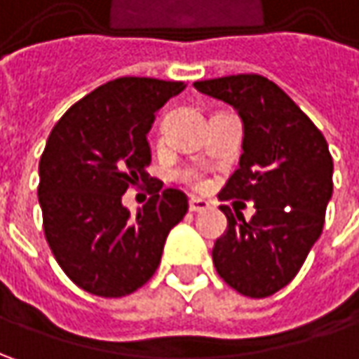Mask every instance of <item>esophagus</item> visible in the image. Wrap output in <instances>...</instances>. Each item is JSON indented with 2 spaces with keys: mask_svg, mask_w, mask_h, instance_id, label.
Segmentation results:
<instances>
[{
  "mask_svg": "<svg viewBox=\"0 0 359 359\" xmlns=\"http://www.w3.org/2000/svg\"><path fill=\"white\" fill-rule=\"evenodd\" d=\"M210 208H212V205L205 200H200V198H191V200H189V212H194V214H203V212H208Z\"/></svg>",
  "mask_w": 359,
  "mask_h": 359,
  "instance_id": "esophagus-1",
  "label": "esophagus"
}]
</instances>
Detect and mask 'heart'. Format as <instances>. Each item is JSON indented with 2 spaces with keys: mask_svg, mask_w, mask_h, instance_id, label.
I'll return each mask as SVG.
<instances>
[{
  "mask_svg": "<svg viewBox=\"0 0 359 359\" xmlns=\"http://www.w3.org/2000/svg\"><path fill=\"white\" fill-rule=\"evenodd\" d=\"M177 177H180V182H184L189 187H196V189H201L205 186V177L198 168H186V170L177 173Z\"/></svg>",
  "mask_w": 359,
  "mask_h": 359,
  "instance_id": "obj_1",
  "label": "heart"
}]
</instances>
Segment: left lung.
<instances>
[{"instance_id": "1", "label": "left lung", "mask_w": 359, "mask_h": 359, "mask_svg": "<svg viewBox=\"0 0 359 359\" xmlns=\"http://www.w3.org/2000/svg\"><path fill=\"white\" fill-rule=\"evenodd\" d=\"M196 90L233 105L243 121L240 168L219 200L254 201L250 222L219 210L228 231L215 241L219 278L248 297H268L296 278L322 236L334 191L327 142L294 100L257 74L196 81Z\"/></svg>"}]
</instances>
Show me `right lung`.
Instances as JSON below:
<instances>
[{"label":"right lung","instance_id":"obj_1","mask_svg":"<svg viewBox=\"0 0 359 359\" xmlns=\"http://www.w3.org/2000/svg\"><path fill=\"white\" fill-rule=\"evenodd\" d=\"M184 81L118 77L74 104L49 133L39 159V205L53 257L77 287L123 297L159 266L170 229L187 214V196L162 189L145 168L156 111ZM152 184L135 218L121 205L130 187Z\"/></svg>","mask_w":359,"mask_h":359}]
</instances>
